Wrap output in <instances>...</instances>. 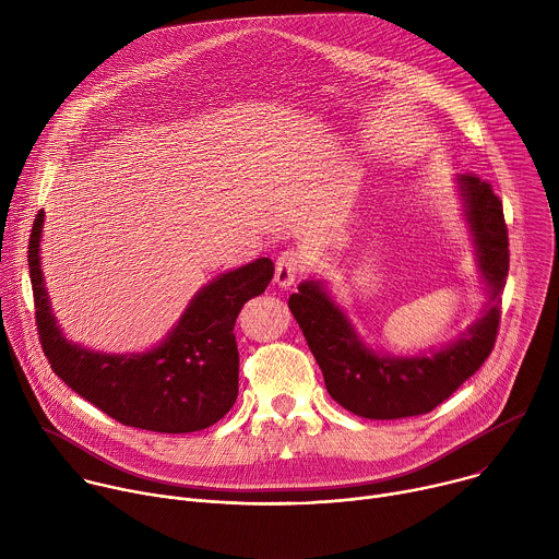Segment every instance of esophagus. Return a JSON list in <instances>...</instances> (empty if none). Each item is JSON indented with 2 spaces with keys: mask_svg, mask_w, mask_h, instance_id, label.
<instances>
[{
  "mask_svg": "<svg viewBox=\"0 0 559 559\" xmlns=\"http://www.w3.org/2000/svg\"><path fill=\"white\" fill-rule=\"evenodd\" d=\"M305 270H307V259H305V254L298 252V250H287V252H283V254L276 259L274 283H276L278 287L287 289V287L294 285L296 276H298L300 272H305Z\"/></svg>",
  "mask_w": 559,
  "mask_h": 559,
  "instance_id": "obj_1",
  "label": "esophagus"
}]
</instances>
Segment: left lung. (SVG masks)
<instances>
[{
  "mask_svg": "<svg viewBox=\"0 0 559 559\" xmlns=\"http://www.w3.org/2000/svg\"><path fill=\"white\" fill-rule=\"evenodd\" d=\"M455 188L471 231L477 272L487 289L485 309L455 341L416 356H389L365 343L325 281H302L298 292L289 296L287 305L323 371L330 395L356 416L395 420L429 414L483 367L496 345L509 276L502 201L491 183L473 175H457Z\"/></svg>",
  "mask_w": 559,
  "mask_h": 559,
  "instance_id": "1",
  "label": "left lung"
}]
</instances>
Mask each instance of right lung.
<instances>
[{
    "label": "right lung",
    "instance_id": "1",
    "mask_svg": "<svg viewBox=\"0 0 559 559\" xmlns=\"http://www.w3.org/2000/svg\"><path fill=\"white\" fill-rule=\"evenodd\" d=\"M41 229L44 212L37 214L31 231L28 270L39 341L52 371L72 391L128 427L190 433L218 423L238 395L236 316L250 298L265 292L274 263L263 257L212 278L152 349L106 354L63 336L44 283Z\"/></svg>",
    "mask_w": 559,
    "mask_h": 559
}]
</instances>
